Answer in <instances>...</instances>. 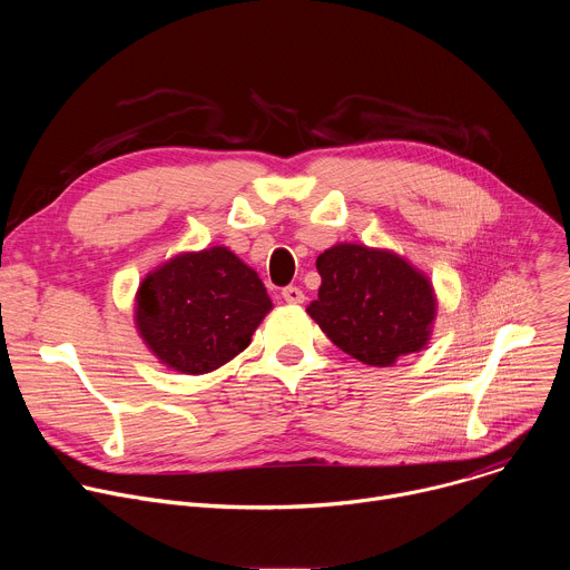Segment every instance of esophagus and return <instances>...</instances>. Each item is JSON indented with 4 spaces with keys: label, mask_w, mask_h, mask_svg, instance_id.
Instances as JSON below:
<instances>
[{
    "label": "esophagus",
    "mask_w": 570,
    "mask_h": 570,
    "mask_svg": "<svg viewBox=\"0 0 570 570\" xmlns=\"http://www.w3.org/2000/svg\"><path fill=\"white\" fill-rule=\"evenodd\" d=\"M282 297H284L288 304H302V302H304V293H302V288H297V286H286V288L282 291Z\"/></svg>",
    "instance_id": "1"
}]
</instances>
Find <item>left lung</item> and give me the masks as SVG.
<instances>
[{
  "label": "left lung",
  "mask_w": 570,
  "mask_h": 570,
  "mask_svg": "<svg viewBox=\"0 0 570 570\" xmlns=\"http://www.w3.org/2000/svg\"><path fill=\"white\" fill-rule=\"evenodd\" d=\"M315 268L322 284L306 313L345 354L387 367L426 347L435 293L409 262L390 250L338 243L317 257Z\"/></svg>",
  "instance_id": "1"
}]
</instances>
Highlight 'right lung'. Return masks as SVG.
<instances>
[{"mask_svg":"<svg viewBox=\"0 0 570 570\" xmlns=\"http://www.w3.org/2000/svg\"><path fill=\"white\" fill-rule=\"evenodd\" d=\"M273 302L259 275L214 246L153 271L137 291L135 322L148 350L185 374H207L246 350Z\"/></svg>","mask_w":570,"mask_h":570,"instance_id":"add662e5","label":"right lung"}]
</instances>
